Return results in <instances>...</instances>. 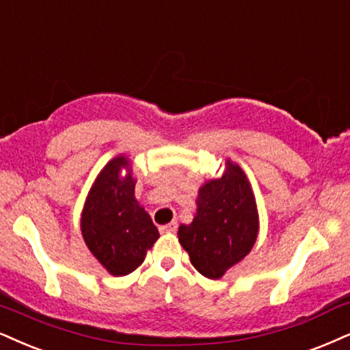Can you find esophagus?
Listing matches in <instances>:
<instances>
[{
	"mask_svg": "<svg viewBox=\"0 0 350 350\" xmlns=\"http://www.w3.org/2000/svg\"><path fill=\"white\" fill-rule=\"evenodd\" d=\"M176 228H178V224L170 222V224H167V226H162L161 232H162V234H175Z\"/></svg>",
	"mask_w": 350,
	"mask_h": 350,
	"instance_id": "34e87169",
	"label": "esophagus"
}]
</instances>
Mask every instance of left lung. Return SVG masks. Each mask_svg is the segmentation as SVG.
Listing matches in <instances>:
<instances>
[{"mask_svg":"<svg viewBox=\"0 0 350 350\" xmlns=\"http://www.w3.org/2000/svg\"><path fill=\"white\" fill-rule=\"evenodd\" d=\"M196 206L193 222L180 226L178 240L198 273L221 279L252 252L260 230L252 185L239 163L227 159L221 178L200 188Z\"/></svg>","mask_w":350,"mask_h":350,"instance_id":"8db88e82","label":"left lung"}]
</instances>
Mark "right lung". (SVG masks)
<instances>
[{
    "label": "right lung",
    "mask_w": 350,
    "mask_h": 350,
    "mask_svg": "<svg viewBox=\"0 0 350 350\" xmlns=\"http://www.w3.org/2000/svg\"><path fill=\"white\" fill-rule=\"evenodd\" d=\"M127 174L121 175V170ZM131 163L124 155L102 168L81 215V232L90 253L111 275H126L142 265L159 239L150 215L135 198Z\"/></svg>",
    "instance_id": "1"
}]
</instances>
